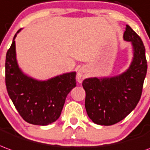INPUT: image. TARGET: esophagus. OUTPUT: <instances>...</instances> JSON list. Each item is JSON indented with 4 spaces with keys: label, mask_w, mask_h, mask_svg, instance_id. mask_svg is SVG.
<instances>
[{
    "label": "esophagus",
    "mask_w": 150,
    "mask_h": 150,
    "mask_svg": "<svg viewBox=\"0 0 150 150\" xmlns=\"http://www.w3.org/2000/svg\"><path fill=\"white\" fill-rule=\"evenodd\" d=\"M76 78H77V80H78L79 83H82V81L84 79V74H83V71L79 70L77 73V75H76Z\"/></svg>",
    "instance_id": "esophagus-1"
}]
</instances>
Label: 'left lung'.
Here are the masks:
<instances>
[{
	"label": "left lung",
	"mask_w": 150,
	"mask_h": 150,
	"mask_svg": "<svg viewBox=\"0 0 150 150\" xmlns=\"http://www.w3.org/2000/svg\"><path fill=\"white\" fill-rule=\"evenodd\" d=\"M123 39L131 41L134 51L130 67L110 78H88L83 81L85 108L92 121L110 126L120 122L133 110L141 99L147 72L145 49L141 37L127 25Z\"/></svg>",
	"instance_id": "8db88e82"
}]
</instances>
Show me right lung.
<instances>
[{
    "instance_id": "1",
    "label": "right lung",
    "mask_w": 150,
    "mask_h": 150,
    "mask_svg": "<svg viewBox=\"0 0 150 150\" xmlns=\"http://www.w3.org/2000/svg\"><path fill=\"white\" fill-rule=\"evenodd\" d=\"M17 33L6 53L7 92L26 122L34 125H49L59 118L67 94L76 86V73H66L45 81H39L24 75L16 60L14 39Z\"/></svg>"
}]
</instances>
